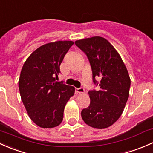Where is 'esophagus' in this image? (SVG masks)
<instances>
[{"instance_id":"34e87169","label":"esophagus","mask_w":153,"mask_h":153,"mask_svg":"<svg viewBox=\"0 0 153 153\" xmlns=\"http://www.w3.org/2000/svg\"><path fill=\"white\" fill-rule=\"evenodd\" d=\"M85 89L83 88H76V92L78 94H85Z\"/></svg>"}]
</instances>
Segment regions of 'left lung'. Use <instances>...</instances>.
I'll return each mask as SVG.
<instances>
[{"label":"left lung","instance_id":"left-lung-1","mask_svg":"<svg viewBox=\"0 0 153 153\" xmlns=\"http://www.w3.org/2000/svg\"><path fill=\"white\" fill-rule=\"evenodd\" d=\"M87 55L93 72V82L100 90L88 92L91 103L81 116L90 127L105 129L113 124L122 114L128 100L130 78L116 48L104 37H93L75 41Z\"/></svg>","mask_w":153,"mask_h":153}]
</instances>
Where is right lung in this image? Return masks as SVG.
Wrapping results in <instances>:
<instances>
[{
  "label": "right lung",
  "mask_w": 153,
  "mask_h": 153,
  "mask_svg": "<svg viewBox=\"0 0 153 153\" xmlns=\"http://www.w3.org/2000/svg\"><path fill=\"white\" fill-rule=\"evenodd\" d=\"M73 44V41L59 40L41 45L22 68L18 82L20 97L30 119L42 128L60 124L66 103L74 94V87L55 80Z\"/></svg>",
  "instance_id": "1"
}]
</instances>
